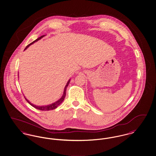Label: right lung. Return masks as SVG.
<instances>
[{
    "label": "right lung",
    "mask_w": 156,
    "mask_h": 156,
    "mask_svg": "<svg viewBox=\"0 0 156 156\" xmlns=\"http://www.w3.org/2000/svg\"><path fill=\"white\" fill-rule=\"evenodd\" d=\"M46 36V35H43V36H41L40 37L37 38V39L36 40H35L34 41L32 42L30 44H29V45H27V46L26 47V48H25L24 50L27 49L31 44H32L34 43H35V42L39 41V40H41V38H43V37L44 36ZM18 76H19V74H18ZM70 82V79L68 80V82L67 83V84H66V85L65 86V87L64 91H63V95H62V96L61 97V98H60V99H58V101H55V103H51V104H50V105H46V106H36V105H33V103H32L31 102H30L27 98H26L25 96H24V97H25L26 100L32 106H33V107H34V108H37V109H38V110H44V111L53 110V109H55L56 108H57V107L63 102V101L64 100V99L65 98V96H66V89H67V86H68V85H69ZM23 96H24V94H23Z\"/></svg>",
    "instance_id": "add662e5"
}]
</instances>
